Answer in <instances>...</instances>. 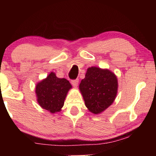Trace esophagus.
Wrapping results in <instances>:
<instances>
[{"instance_id": "1", "label": "esophagus", "mask_w": 156, "mask_h": 156, "mask_svg": "<svg viewBox=\"0 0 156 156\" xmlns=\"http://www.w3.org/2000/svg\"><path fill=\"white\" fill-rule=\"evenodd\" d=\"M71 83H72V86H73L74 87H77V85H78V83H79V80H72Z\"/></svg>"}]
</instances>
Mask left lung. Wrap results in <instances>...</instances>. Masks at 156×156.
Here are the masks:
<instances>
[{"instance_id": "left-lung-1", "label": "left lung", "mask_w": 156, "mask_h": 156, "mask_svg": "<svg viewBox=\"0 0 156 156\" xmlns=\"http://www.w3.org/2000/svg\"><path fill=\"white\" fill-rule=\"evenodd\" d=\"M80 90L89 112L99 114L112 104L118 90V80L107 69L91 67L81 81Z\"/></svg>"}]
</instances>
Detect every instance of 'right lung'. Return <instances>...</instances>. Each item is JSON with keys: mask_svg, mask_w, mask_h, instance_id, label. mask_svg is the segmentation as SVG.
Masks as SVG:
<instances>
[{"mask_svg": "<svg viewBox=\"0 0 156 156\" xmlns=\"http://www.w3.org/2000/svg\"><path fill=\"white\" fill-rule=\"evenodd\" d=\"M71 88L69 81L57 77L54 72H50L47 78L38 82L35 87L38 104L52 114L60 112L68 91Z\"/></svg>", "mask_w": 156, "mask_h": 156, "instance_id": "obj_1", "label": "right lung"}]
</instances>
